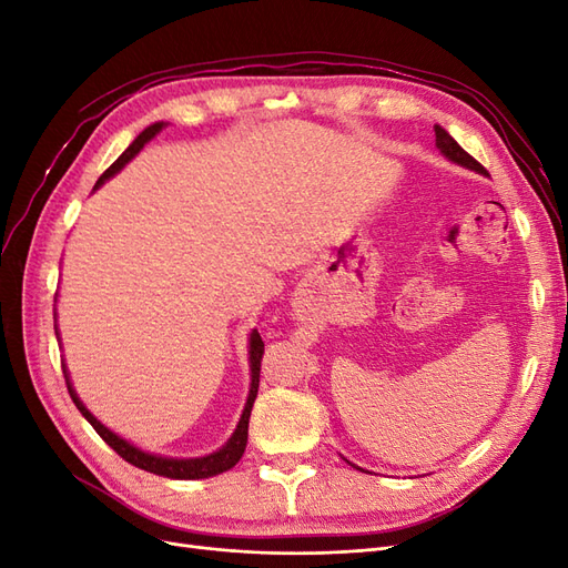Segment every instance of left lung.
<instances>
[{"label":"left lung","mask_w":568,"mask_h":568,"mask_svg":"<svg viewBox=\"0 0 568 568\" xmlns=\"http://www.w3.org/2000/svg\"><path fill=\"white\" fill-rule=\"evenodd\" d=\"M434 132H436V146H438V151L443 153L445 159L457 163V165H462V168H467V170H474V173H478V175L488 178V170H486L484 165H480L476 159H471L469 153L464 151V149L453 140L448 130H443L440 125H436ZM346 462H348V459H346ZM348 464H353V462H348ZM353 467H355V464H353ZM355 469H359V467H355Z\"/></svg>","instance_id":"1"}]
</instances>
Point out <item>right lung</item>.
I'll list each match as a JSON object with an SVG mask.
<instances>
[{
	"label": "right lung",
	"mask_w": 568,
	"mask_h": 568,
	"mask_svg": "<svg viewBox=\"0 0 568 568\" xmlns=\"http://www.w3.org/2000/svg\"><path fill=\"white\" fill-rule=\"evenodd\" d=\"M163 128H168V123H163V120H159V123L149 125L146 130H142L140 134H136V140L120 153L118 161L106 170L104 175H101L94 184V192L97 189L104 184L106 180H111L113 175H118L120 170H123L136 153H140L144 149V144H149L153 136H156ZM57 329V338H59V326L54 324ZM263 351H265V343L261 338V334H257V329H253L248 334V367H251V386H248V398H246V405H244V412L242 417H239V424L234 428V434L230 436V440L222 445V448H217L215 453L211 455H203V457H165V455H153V453H146L142 448H136L134 443L125 440L123 436H118L115 432H111V428L106 424H101L92 412L84 407V403L80 400V395L75 393L73 384H71V374H68V367L65 363H61L63 367V376H65V384H68V393H71V398L75 403V407L82 412V417L88 419L94 432L104 438L111 448L123 457L125 462L134 464V467H140L144 471H151L156 476H165V478H178V480H196V478H211V476H217L222 471L232 469L234 464L242 459L244 450H246V440H248V419H251V409H253V403H255V395H257V384H261V359H263Z\"/></svg>",
	"instance_id": "add662e5"
}]
</instances>
